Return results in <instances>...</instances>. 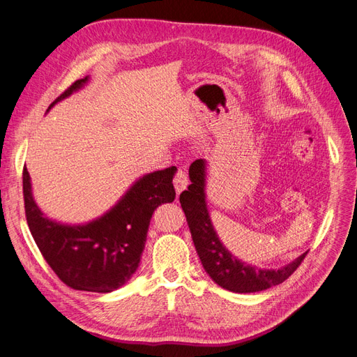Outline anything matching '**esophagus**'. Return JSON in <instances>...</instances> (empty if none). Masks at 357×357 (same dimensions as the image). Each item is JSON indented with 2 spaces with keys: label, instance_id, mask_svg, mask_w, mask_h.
<instances>
[{
  "label": "esophagus",
  "instance_id": "34e87169",
  "mask_svg": "<svg viewBox=\"0 0 357 357\" xmlns=\"http://www.w3.org/2000/svg\"><path fill=\"white\" fill-rule=\"evenodd\" d=\"M189 185V178L186 176V172L183 171L181 168H178L176 171V176H174V188H176V192L180 193L181 190H185L186 186Z\"/></svg>",
  "mask_w": 357,
  "mask_h": 357
}]
</instances>
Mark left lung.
Segmentation results:
<instances>
[{"mask_svg": "<svg viewBox=\"0 0 357 357\" xmlns=\"http://www.w3.org/2000/svg\"><path fill=\"white\" fill-rule=\"evenodd\" d=\"M190 185L180 193L181 208L192 234L193 244L201 259V264L214 283L235 294H253L283 283L304 261L308 252L296 261L277 269H257L235 259L220 243L211 225L205 205V164L202 159L192 162L189 168Z\"/></svg>", "mask_w": 357, "mask_h": 357, "instance_id": "obj_1", "label": "left lung"}]
</instances>
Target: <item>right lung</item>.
I'll return each mask as SVG.
<instances>
[{
	"mask_svg": "<svg viewBox=\"0 0 357 357\" xmlns=\"http://www.w3.org/2000/svg\"><path fill=\"white\" fill-rule=\"evenodd\" d=\"M88 77L75 80L58 101L80 89ZM49 107V109H50ZM176 167L139 178L114 207L88 225L67 226L46 219L32 199L28 169L24 167L25 215L38 250L61 282L74 290L107 294L123 286L137 271L144 250L152 214L172 202Z\"/></svg>",
	"mask_w": 357,
	"mask_h": 357,
	"instance_id": "right-lung-1",
	"label": "right lung"
}]
</instances>
